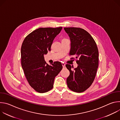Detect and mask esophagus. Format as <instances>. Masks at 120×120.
<instances>
[{
	"label": "esophagus",
	"instance_id": "34e87169",
	"mask_svg": "<svg viewBox=\"0 0 120 120\" xmlns=\"http://www.w3.org/2000/svg\"><path fill=\"white\" fill-rule=\"evenodd\" d=\"M62 66H63V67H65V64L64 63H62Z\"/></svg>",
	"mask_w": 120,
	"mask_h": 120
}]
</instances>
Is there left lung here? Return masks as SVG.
<instances>
[{"mask_svg": "<svg viewBox=\"0 0 120 120\" xmlns=\"http://www.w3.org/2000/svg\"><path fill=\"white\" fill-rule=\"evenodd\" d=\"M71 40L70 56H74L78 64L72 70L70 64H66L70 72L66 79L67 86L71 90L82 93L93 82L99 64V52L97 45L90 34L79 27H64ZM74 68L73 67H72Z\"/></svg>", "mask_w": 120, "mask_h": 120, "instance_id": "8db88e82", "label": "left lung"}]
</instances>
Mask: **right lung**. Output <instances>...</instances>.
<instances>
[{"label": "right lung", "instance_id": "add662e5", "mask_svg": "<svg viewBox=\"0 0 120 120\" xmlns=\"http://www.w3.org/2000/svg\"><path fill=\"white\" fill-rule=\"evenodd\" d=\"M62 27H41L25 38L21 48V65L30 86L38 93H44L53 87L55 77L63 68L60 62L46 64L44 55L51 51L55 37Z\"/></svg>", "mask_w": 120, "mask_h": 120}]
</instances>
